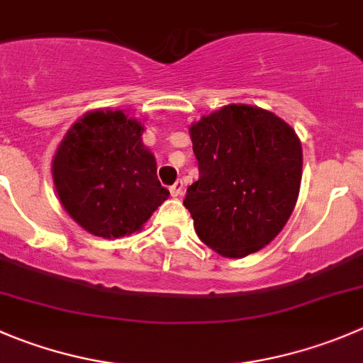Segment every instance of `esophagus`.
<instances>
[{"mask_svg":"<svg viewBox=\"0 0 363 363\" xmlns=\"http://www.w3.org/2000/svg\"><path fill=\"white\" fill-rule=\"evenodd\" d=\"M169 192H171L172 198H179V196L184 194V182H182V179L174 182V184L169 187Z\"/></svg>","mask_w":363,"mask_h":363,"instance_id":"esophagus-1","label":"esophagus"}]
</instances>
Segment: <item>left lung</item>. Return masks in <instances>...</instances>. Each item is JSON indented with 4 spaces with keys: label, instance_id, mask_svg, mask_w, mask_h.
<instances>
[{
    "label": "left lung",
    "instance_id": "obj_1",
    "mask_svg": "<svg viewBox=\"0 0 363 363\" xmlns=\"http://www.w3.org/2000/svg\"><path fill=\"white\" fill-rule=\"evenodd\" d=\"M199 179L185 208L199 239L228 258L267 246L287 224L299 196L303 150L272 112L226 105L191 126Z\"/></svg>",
    "mask_w": 363,
    "mask_h": 363
}]
</instances>
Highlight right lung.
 Returning <instances> with one entry per match:
<instances>
[{
	"label": "right lung",
	"mask_w": 363,
	"mask_h": 363,
	"mask_svg": "<svg viewBox=\"0 0 363 363\" xmlns=\"http://www.w3.org/2000/svg\"><path fill=\"white\" fill-rule=\"evenodd\" d=\"M143 132L123 110H94L69 128L55 153L51 172L62 206L92 235H130L169 198Z\"/></svg>",
	"instance_id": "1"
}]
</instances>
